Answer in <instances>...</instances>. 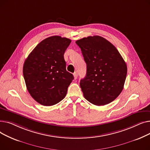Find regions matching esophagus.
Instances as JSON below:
<instances>
[{
	"label": "esophagus",
	"mask_w": 150,
	"mask_h": 150,
	"mask_svg": "<svg viewBox=\"0 0 150 150\" xmlns=\"http://www.w3.org/2000/svg\"><path fill=\"white\" fill-rule=\"evenodd\" d=\"M74 79H75V80H76V78H77V77H78V74H77L76 72H75V73L74 74Z\"/></svg>",
	"instance_id": "obj_1"
}]
</instances>
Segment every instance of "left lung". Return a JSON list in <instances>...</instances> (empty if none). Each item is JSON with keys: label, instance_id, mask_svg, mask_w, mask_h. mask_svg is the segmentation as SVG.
<instances>
[{"label": "left lung", "instance_id": "1", "mask_svg": "<svg viewBox=\"0 0 150 150\" xmlns=\"http://www.w3.org/2000/svg\"><path fill=\"white\" fill-rule=\"evenodd\" d=\"M75 42L87 64L86 75L80 83L84 98L95 105L109 104L123 89L126 62L115 47L101 36H88Z\"/></svg>", "mask_w": 150, "mask_h": 150}]
</instances>
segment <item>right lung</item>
I'll use <instances>...</instances> for the list:
<instances>
[{"mask_svg":"<svg viewBox=\"0 0 150 150\" xmlns=\"http://www.w3.org/2000/svg\"><path fill=\"white\" fill-rule=\"evenodd\" d=\"M71 40L59 36L39 43L25 59L23 75L30 96L43 106L56 105L64 98L74 76L66 70L64 54Z\"/></svg>","mask_w":150,"mask_h":150,"instance_id":"add662e5","label":"right lung"}]
</instances>
